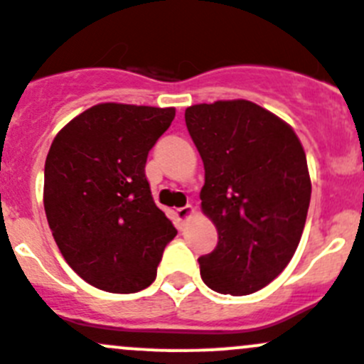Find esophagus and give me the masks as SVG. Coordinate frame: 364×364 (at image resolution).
<instances>
[{
    "label": "esophagus",
    "instance_id": "1",
    "mask_svg": "<svg viewBox=\"0 0 364 364\" xmlns=\"http://www.w3.org/2000/svg\"><path fill=\"white\" fill-rule=\"evenodd\" d=\"M192 213H193V208L190 204L185 205V208L176 209V216H178V220H181V222H185L188 216H192Z\"/></svg>",
    "mask_w": 364,
    "mask_h": 364
}]
</instances>
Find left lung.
<instances>
[{"label": "left lung", "instance_id": "obj_1", "mask_svg": "<svg viewBox=\"0 0 364 364\" xmlns=\"http://www.w3.org/2000/svg\"><path fill=\"white\" fill-rule=\"evenodd\" d=\"M186 128L204 161L203 211L218 230L199 257L200 278L220 294L260 291L285 269L306 222V155L287 123L248 100L192 105Z\"/></svg>", "mask_w": 364, "mask_h": 364}]
</instances>
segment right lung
I'll return each mask as SVG.
<instances>
[{"label": "right lung", "mask_w": 364, "mask_h": 364, "mask_svg": "<svg viewBox=\"0 0 364 364\" xmlns=\"http://www.w3.org/2000/svg\"><path fill=\"white\" fill-rule=\"evenodd\" d=\"M176 111L98 104L72 119L49 149L43 208L65 260L116 294L149 287L178 230L151 197L146 160Z\"/></svg>", "instance_id": "obj_1"}]
</instances>
